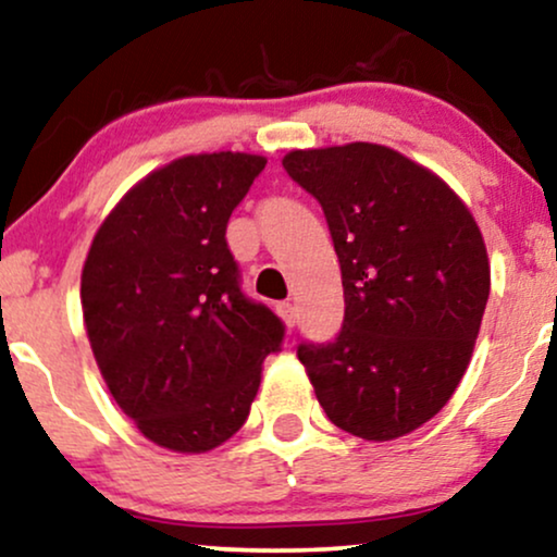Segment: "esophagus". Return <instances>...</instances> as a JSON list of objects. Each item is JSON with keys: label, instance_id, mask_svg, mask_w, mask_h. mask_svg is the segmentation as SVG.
<instances>
[{"label": "esophagus", "instance_id": "esophagus-1", "mask_svg": "<svg viewBox=\"0 0 557 557\" xmlns=\"http://www.w3.org/2000/svg\"><path fill=\"white\" fill-rule=\"evenodd\" d=\"M277 313H280V319L285 321L287 329L295 326V306H293V302H280Z\"/></svg>", "mask_w": 557, "mask_h": 557}]
</instances>
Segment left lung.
Wrapping results in <instances>:
<instances>
[{
    "label": "left lung",
    "instance_id": "obj_1",
    "mask_svg": "<svg viewBox=\"0 0 557 557\" xmlns=\"http://www.w3.org/2000/svg\"><path fill=\"white\" fill-rule=\"evenodd\" d=\"M283 166L321 202L342 267L339 336L298 347L315 398L368 442L411 434L473 357L491 293L481 228L440 174L388 146L295 149Z\"/></svg>",
    "mask_w": 557,
    "mask_h": 557
}]
</instances>
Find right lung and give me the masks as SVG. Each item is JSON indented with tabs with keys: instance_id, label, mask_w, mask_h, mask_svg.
<instances>
[{
	"instance_id": "right-lung-1",
	"label": "right lung",
	"mask_w": 557,
	"mask_h": 557,
	"mask_svg": "<svg viewBox=\"0 0 557 557\" xmlns=\"http://www.w3.org/2000/svg\"><path fill=\"white\" fill-rule=\"evenodd\" d=\"M267 164L189 153L153 169L97 228L82 270L91 355L153 445L210 453L249 417L283 321L238 290L226 223Z\"/></svg>"
}]
</instances>
